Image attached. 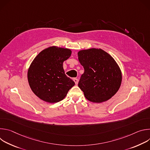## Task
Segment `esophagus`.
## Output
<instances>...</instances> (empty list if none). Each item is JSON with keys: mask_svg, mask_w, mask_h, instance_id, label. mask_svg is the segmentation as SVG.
<instances>
[{"mask_svg": "<svg viewBox=\"0 0 150 150\" xmlns=\"http://www.w3.org/2000/svg\"><path fill=\"white\" fill-rule=\"evenodd\" d=\"M74 81L75 82V83L76 85L78 84V79L77 78H74Z\"/></svg>", "mask_w": 150, "mask_h": 150, "instance_id": "esophagus-1", "label": "esophagus"}]
</instances>
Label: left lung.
<instances>
[{
    "mask_svg": "<svg viewBox=\"0 0 150 150\" xmlns=\"http://www.w3.org/2000/svg\"><path fill=\"white\" fill-rule=\"evenodd\" d=\"M78 60L83 67L78 87L88 100L102 103L109 100L119 90L122 72L115 59L101 49L82 50Z\"/></svg>",
    "mask_w": 150,
    "mask_h": 150,
    "instance_id": "1",
    "label": "left lung"
}]
</instances>
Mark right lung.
I'll list each match as a JSON object with an SVG mask.
<instances>
[{
	"label": "right lung",
	"instance_id": "obj_1",
	"mask_svg": "<svg viewBox=\"0 0 150 150\" xmlns=\"http://www.w3.org/2000/svg\"><path fill=\"white\" fill-rule=\"evenodd\" d=\"M71 53L70 49L52 46L42 50L31 63L27 74L28 83L41 100L50 103L59 102L75 85L63 67V62Z\"/></svg>",
	"mask_w": 150,
	"mask_h": 150
}]
</instances>
